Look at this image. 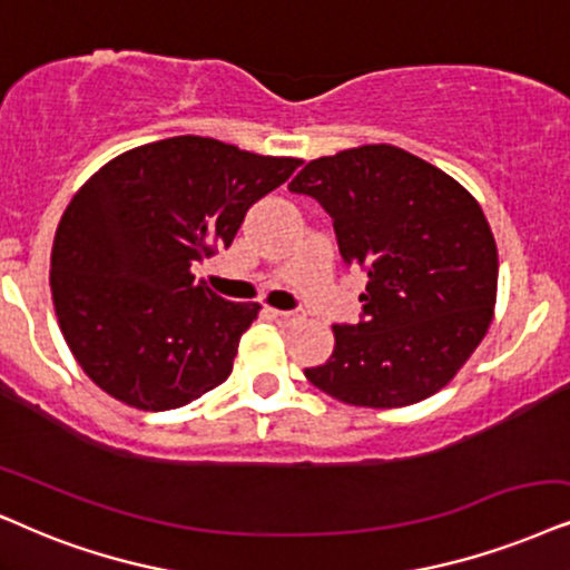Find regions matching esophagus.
I'll return each instance as SVG.
<instances>
[{
  "instance_id": "1",
  "label": "esophagus",
  "mask_w": 570,
  "mask_h": 570,
  "mask_svg": "<svg viewBox=\"0 0 570 570\" xmlns=\"http://www.w3.org/2000/svg\"><path fill=\"white\" fill-rule=\"evenodd\" d=\"M273 321L284 323V326H292V323L302 321V309H271Z\"/></svg>"
}]
</instances>
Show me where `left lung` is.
<instances>
[{
    "mask_svg": "<svg viewBox=\"0 0 570 570\" xmlns=\"http://www.w3.org/2000/svg\"><path fill=\"white\" fill-rule=\"evenodd\" d=\"M289 191L318 202L344 265L368 273L363 318L336 323L334 352L305 376L360 407H405L450 384L497 302V244L479 202L392 144L318 157Z\"/></svg>",
    "mask_w": 570,
    "mask_h": 570,
    "instance_id": "obj_1",
    "label": "left lung"
}]
</instances>
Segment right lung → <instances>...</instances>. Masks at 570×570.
<instances>
[{"label": "right lung", "mask_w": 570, "mask_h": 570, "mask_svg": "<svg viewBox=\"0 0 570 570\" xmlns=\"http://www.w3.org/2000/svg\"><path fill=\"white\" fill-rule=\"evenodd\" d=\"M302 165L205 136L128 149L62 213L55 313L86 376L139 410L189 405L234 368L257 302H228L191 265L232 247L244 215Z\"/></svg>", "instance_id": "right-lung-1"}]
</instances>
